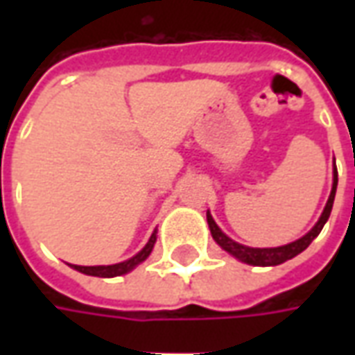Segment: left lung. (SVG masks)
I'll return each mask as SVG.
<instances>
[{
	"label": "left lung",
	"instance_id": "1",
	"mask_svg": "<svg viewBox=\"0 0 355 355\" xmlns=\"http://www.w3.org/2000/svg\"><path fill=\"white\" fill-rule=\"evenodd\" d=\"M336 184H338V173H336L335 167V169H333V188H331V196H329L327 205L323 209L320 220L315 223V226H313L312 230L308 232L306 236H302V238L297 239V241H293V243H287V245L282 247H270V249H257V247L241 245L238 241H234V239L228 238V236L216 226L211 213H207V223L209 228H211V236H213V239H215L218 245L223 247L226 253H230L232 257H236V259H239L241 262H245V264H253V266H277V264H282V262L291 261V259L297 257L298 253H302L306 247L310 245L313 239L320 236L321 228L325 226L329 215H331V209H333Z\"/></svg>",
	"mask_w": 355,
	"mask_h": 355
}]
</instances>
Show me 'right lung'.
<instances>
[{
  "label": "right lung",
  "instance_id": "add662e5",
  "mask_svg": "<svg viewBox=\"0 0 355 355\" xmlns=\"http://www.w3.org/2000/svg\"><path fill=\"white\" fill-rule=\"evenodd\" d=\"M155 243V232L150 236L148 239V243L144 245V249L137 253L135 257H131L129 261L119 262V264H110V266H76V264H70L73 270H78L81 274H87V275H96V277H116V275H123L127 272H131L132 268L139 266L140 262H144L152 253V249H154Z\"/></svg>",
  "mask_w": 355,
  "mask_h": 355
}]
</instances>
